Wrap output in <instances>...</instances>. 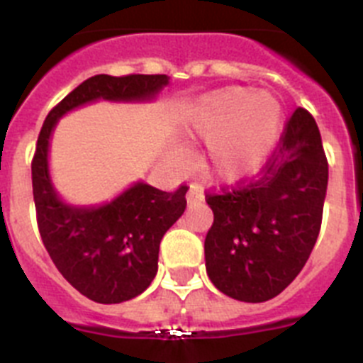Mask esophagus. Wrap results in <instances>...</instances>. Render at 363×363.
I'll list each match as a JSON object with an SVG mask.
<instances>
[{
    "label": "esophagus",
    "instance_id": "obj_1",
    "mask_svg": "<svg viewBox=\"0 0 363 363\" xmlns=\"http://www.w3.org/2000/svg\"><path fill=\"white\" fill-rule=\"evenodd\" d=\"M203 200H205L203 191H201L198 185H191V187H189V192H187L189 203H198V201H203Z\"/></svg>",
    "mask_w": 363,
    "mask_h": 363
}]
</instances>
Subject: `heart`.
<instances>
[{
	"instance_id": "1",
	"label": "heart",
	"mask_w": 363,
	"mask_h": 363,
	"mask_svg": "<svg viewBox=\"0 0 363 363\" xmlns=\"http://www.w3.org/2000/svg\"><path fill=\"white\" fill-rule=\"evenodd\" d=\"M184 129L191 142H205L198 162L201 174L236 184L265 165L284 129V107L271 92L225 86L189 107Z\"/></svg>"
}]
</instances>
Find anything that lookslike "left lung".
<instances>
[{"mask_svg":"<svg viewBox=\"0 0 363 363\" xmlns=\"http://www.w3.org/2000/svg\"><path fill=\"white\" fill-rule=\"evenodd\" d=\"M327 179L318 125L296 108L258 178L207 196L214 221L205 238V267L214 287L249 303L278 296L318 238Z\"/></svg>","mask_w":363,"mask_h":363,"instance_id":"left-lung-1","label":"left lung"}]
</instances>
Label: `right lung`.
<instances>
[{
    "label": "right lung",
    "mask_w": 363,
    "mask_h": 363,
    "mask_svg": "<svg viewBox=\"0 0 363 363\" xmlns=\"http://www.w3.org/2000/svg\"><path fill=\"white\" fill-rule=\"evenodd\" d=\"M167 85L165 74L92 76L49 112L38 138L32 160V192L41 240L63 278L98 303L133 300L149 287L158 272L163 234L185 211L187 187L163 192L136 182L107 203H67L50 178V138L57 121L74 108L99 99L150 101Z\"/></svg>",
    "instance_id": "1"
}]
</instances>
